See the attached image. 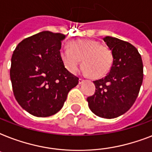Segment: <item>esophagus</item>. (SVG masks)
Masks as SVG:
<instances>
[{
  "label": "esophagus",
  "mask_w": 152,
  "mask_h": 152,
  "mask_svg": "<svg viewBox=\"0 0 152 152\" xmlns=\"http://www.w3.org/2000/svg\"><path fill=\"white\" fill-rule=\"evenodd\" d=\"M84 81H85V80H84L83 79H82V78L79 79V83H80V84H82V83H83Z\"/></svg>",
  "instance_id": "1"
}]
</instances>
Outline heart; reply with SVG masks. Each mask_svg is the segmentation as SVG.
Returning a JSON list of instances; mask_svg holds the SVG:
<instances>
[{
  "label": "heart",
  "instance_id": "1",
  "mask_svg": "<svg viewBox=\"0 0 152 152\" xmlns=\"http://www.w3.org/2000/svg\"><path fill=\"white\" fill-rule=\"evenodd\" d=\"M60 57L69 71L76 73L80 69L81 60L86 72L94 78L106 76L113 64V53L106 46L94 39L72 41L69 47L60 50Z\"/></svg>",
  "mask_w": 152,
  "mask_h": 152
}]
</instances>
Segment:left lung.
I'll use <instances>...</instances> for the list:
<instances>
[{
    "mask_svg": "<svg viewBox=\"0 0 152 152\" xmlns=\"http://www.w3.org/2000/svg\"><path fill=\"white\" fill-rule=\"evenodd\" d=\"M103 40L113 53V64L104 78L93 81L95 95L87 101L95 115L111 119L132 107L143 83L144 70L141 56L132 44L110 36Z\"/></svg>",
    "mask_w": 152,
    "mask_h": 152,
    "instance_id": "obj_1",
    "label": "left lung"
}]
</instances>
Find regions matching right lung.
I'll list each match as a JSON object with an SVG mask.
<instances>
[{"mask_svg":"<svg viewBox=\"0 0 152 152\" xmlns=\"http://www.w3.org/2000/svg\"><path fill=\"white\" fill-rule=\"evenodd\" d=\"M66 36L45 31L18 44L11 60L14 95L23 109L36 117L53 115L62 108L79 78L64 67L60 50Z\"/></svg>","mask_w":152,"mask_h":152,"instance_id":"add662e5","label":"right lung"}]
</instances>
